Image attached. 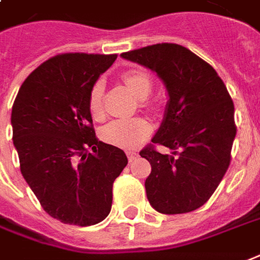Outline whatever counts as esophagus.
Segmentation results:
<instances>
[{
	"mask_svg": "<svg viewBox=\"0 0 260 260\" xmlns=\"http://www.w3.org/2000/svg\"><path fill=\"white\" fill-rule=\"evenodd\" d=\"M126 155H128V159H129V162L135 161L136 158L139 156V152L138 151H131V150H128L126 151Z\"/></svg>",
	"mask_w": 260,
	"mask_h": 260,
	"instance_id": "obj_1",
	"label": "esophagus"
}]
</instances>
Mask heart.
<instances>
[{
	"instance_id": "1",
	"label": "heart",
	"mask_w": 260,
	"mask_h": 260,
	"mask_svg": "<svg viewBox=\"0 0 260 260\" xmlns=\"http://www.w3.org/2000/svg\"><path fill=\"white\" fill-rule=\"evenodd\" d=\"M125 86L138 99H146L152 90V80L143 71H129L122 77ZM104 84L96 82L88 95V109L94 118H101L104 114L102 108ZM151 124L142 117L131 120H113L102 128L101 136L105 142L117 147L132 148L143 142L151 134Z\"/></svg>"
}]
</instances>
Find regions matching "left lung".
<instances>
[{
  "mask_svg": "<svg viewBox=\"0 0 260 260\" xmlns=\"http://www.w3.org/2000/svg\"><path fill=\"white\" fill-rule=\"evenodd\" d=\"M122 58L155 72L169 101L152 143L140 151L151 165L146 178L150 205L162 214L199 209L221 183L236 136L235 106L215 69L187 47L156 43L122 53Z\"/></svg>",
  "mask_w": 260,
  "mask_h": 260,
  "instance_id": "1",
  "label": "left lung"
}]
</instances>
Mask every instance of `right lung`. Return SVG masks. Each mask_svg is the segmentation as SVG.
I'll return each instance as SVG.
<instances>
[{"mask_svg": "<svg viewBox=\"0 0 260 260\" xmlns=\"http://www.w3.org/2000/svg\"><path fill=\"white\" fill-rule=\"evenodd\" d=\"M117 54L65 53L41 64L12 108L20 170L49 215L90 226L112 210L113 183L128 164L121 148L99 142L88 95Z\"/></svg>", "mask_w": 260, "mask_h": 260, "instance_id": "obj_1", "label": "right lung"}]
</instances>
